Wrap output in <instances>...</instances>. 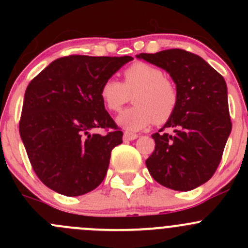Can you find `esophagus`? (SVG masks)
I'll use <instances>...</instances> for the list:
<instances>
[{
	"mask_svg": "<svg viewBox=\"0 0 248 248\" xmlns=\"http://www.w3.org/2000/svg\"><path fill=\"white\" fill-rule=\"evenodd\" d=\"M138 134H134V133H131V132H124V140H136L138 138Z\"/></svg>",
	"mask_w": 248,
	"mask_h": 248,
	"instance_id": "34e87169",
	"label": "esophagus"
}]
</instances>
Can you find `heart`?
<instances>
[{"label":"heart","instance_id":"obj_1","mask_svg":"<svg viewBox=\"0 0 248 248\" xmlns=\"http://www.w3.org/2000/svg\"><path fill=\"white\" fill-rule=\"evenodd\" d=\"M136 106L124 110L117 124L128 132L146 128L156 120L162 124L174 114L179 93L174 82L162 69L145 62H136L124 71V82L114 78L104 80L99 90L102 103L109 111H120L131 101Z\"/></svg>","mask_w":248,"mask_h":248}]
</instances>
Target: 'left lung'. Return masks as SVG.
<instances>
[{
    "instance_id": "left-lung-1",
    "label": "left lung",
    "mask_w": 248,
    "mask_h": 248,
    "mask_svg": "<svg viewBox=\"0 0 248 248\" xmlns=\"http://www.w3.org/2000/svg\"><path fill=\"white\" fill-rule=\"evenodd\" d=\"M164 69L179 93L176 109L163 128L152 134L155 151L146 159L151 176L174 191H191L211 179L232 132L228 90L223 77L198 55L181 49L140 54Z\"/></svg>"
}]
</instances>
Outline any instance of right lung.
I'll list each match as a JSON object with an SVG mask.
<instances>
[{
    "label": "right lung",
    "instance_id": "right-lung-1",
    "mask_svg": "<svg viewBox=\"0 0 248 248\" xmlns=\"http://www.w3.org/2000/svg\"><path fill=\"white\" fill-rule=\"evenodd\" d=\"M133 57L72 55L52 61L27 86L19 131L34 172L67 197L89 193L106 177L122 133L99 90ZM111 128L107 135L94 132Z\"/></svg>",
    "mask_w": 248,
    "mask_h": 248
}]
</instances>
